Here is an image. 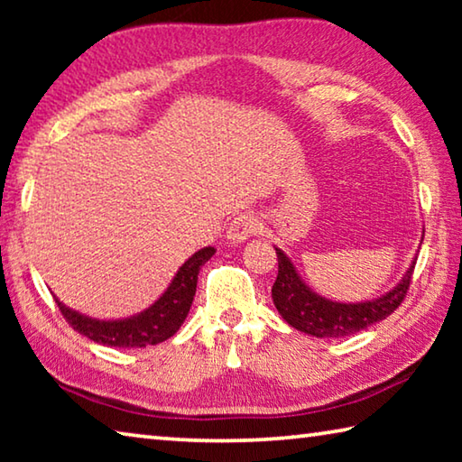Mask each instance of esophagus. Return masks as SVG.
I'll return each mask as SVG.
<instances>
[{
	"label": "esophagus",
	"mask_w": 462,
	"mask_h": 462,
	"mask_svg": "<svg viewBox=\"0 0 462 462\" xmlns=\"http://www.w3.org/2000/svg\"><path fill=\"white\" fill-rule=\"evenodd\" d=\"M259 230V224H256V217L250 214H240L230 222L228 230H226V238L230 242H245L253 234Z\"/></svg>",
	"instance_id": "34e87169"
}]
</instances>
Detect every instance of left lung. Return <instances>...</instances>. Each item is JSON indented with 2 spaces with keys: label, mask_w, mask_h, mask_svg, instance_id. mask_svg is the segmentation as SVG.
<instances>
[{
  "label": "left lung",
  "mask_w": 462,
  "mask_h": 462,
  "mask_svg": "<svg viewBox=\"0 0 462 462\" xmlns=\"http://www.w3.org/2000/svg\"><path fill=\"white\" fill-rule=\"evenodd\" d=\"M275 250L279 273L271 291L275 308L283 316L285 322L291 324L295 330L311 334L316 338L353 336L393 314L402 306L405 295H408L413 267H416V263H411V267L400 283L391 289L389 293L379 297V300L365 303H338L311 291L297 275L291 261L279 248Z\"/></svg>",
  "instance_id": "obj_1"
}]
</instances>
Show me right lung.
<instances>
[{
	"label": "right lung",
	"instance_id": "right-lung-1",
	"mask_svg": "<svg viewBox=\"0 0 462 462\" xmlns=\"http://www.w3.org/2000/svg\"><path fill=\"white\" fill-rule=\"evenodd\" d=\"M216 250L212 246L201 248L189 261H185L181 269L177 271L175 279L159 301H154L151 308L143 314L128 319H116V322H104V319H93L88 316L77 314L54 297L60 310L62 318L69 326L89 340L106 346L118 348H144L148 344H159L171 338L189 314L195 287H198V275L201 264L212 259Z\"/></svg>",
	"mask_w": 462,
	"mask_h": 462
}]
</instances>
